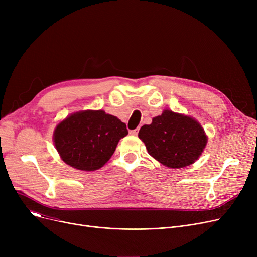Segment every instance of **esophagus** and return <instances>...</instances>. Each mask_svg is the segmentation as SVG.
I'll return each mask as SVG.
<instances>
[{
  "label": "esophagus",
  "mask_w": 257,
  "mask_h": 257,
  "mask_svg": "<svg viewBox=\"0 0 257 257\" xmlns=\"http://www.w3.org/2000/svg\"><path fill=\"white\" fill-rule=\"evenodd\" d=\"M139 131H140V128H137V129H134V130H131L130 134H132V136H138Z\"/></svg>",
  "instance_id": "obj_1"
}]
</instances>
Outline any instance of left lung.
I'll list each match as a JSON object with an SVG mask.
<instances>
[{
  "mask_svg": "<svg viewBox=\"0 0 257 257\" xmlns=\"http://www.w3.org/2000/svg\"><path fill=\"white\" fill-rule=\"evenodd\" d=\"M139 138L152 157L166 167L180 169L192 165L206 146L203 128L194 118L165 110L144 125Z\"/></svg>",
  "mask_w": 257,
  "mask_h": 257,
  "instance_id": "8db88e82",
  "label": "left lung"
}]
</instances>
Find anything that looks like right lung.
Masks as SVG:
<instances>
[{
	"label": "right lung",
	"mask_w": 257,
	"mask_h": 257,
	"mask_svg": "<svg viewBox=\"0 0 257 257\" xmlns=\"http://www.w3.org/2000/svg\"><path fill=\"white\" fill-rule=\"evenodd\" d=\"M126 124L103 110L76 112L62 120L54 132V143L62 160L82 171L102 168L126 137Z\"/></svg>",
	"instance_id": "add662e5"
}]
</instances>
